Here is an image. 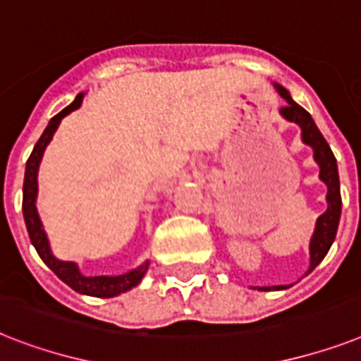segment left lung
Here are the masks:
<instances>
[{"instance_id": "1", "label": "left lung", "mask_w": 361, "mask_h": 361, "mask_svg": "<svg viewBox=\"0 0 361 361\" xmlns=\"http://www.w3.org/2000/svg\"><path fill=\"white\" fill-rule=\"evenodd\" d=\"M278 94L286 99V105L280 109V114L289 122L300 126L302 130V142L313 148V159L319 165L321 172L319 178L326 185V211L319 216L315 222V231H313L312 241H310V269L307 272H312L319 263L323 262L324 256L328 254L330 247H332L334 239H336V231H338L339 216H341V192H339V174H338V163L334 157L330 146L321 135L319 128L313 122L312 114L307 113L304 107L293 102L291 94L287 92L283 87L274 83ZM259 291H280V289H287L286 286H274V287H257Z\"/></svg>"}]
</instances>
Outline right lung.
Wrapping results in <instances>:
<instances>
[{
	"instance_id": "add662e5",
	"label": "right lung",
	"mask_w": 361,
	"mask_h": 361,
	"mask_svg": "<svg viewBox=\"0 0 361 361\" xmlns=\"http://www.w3.org/2000/svg\"><path fill=\"white\" fill-rule=\"evenodd\" d=\"M83 92L75 96V99L68 107H64L59 114H55L54 118L49 120L48 128L44 130L42 137L38 139V142L35 145L33 152L29 155L27 165H25V178H23V221H25V226H27L29 239L33 243V247L37 248L38 256L42 257V262L51 269V271L57 274L61 280H63L66 286H70L74 291L81 293V295H89V297H99V298H111L116 297L120 293L130 291L131 287H135L137 283H140L142 276L148 271V265L150 263L146 262L140 267L133 269V271L126 272V274H118V276H85L79 272V267L74 262H61L51 254V248H49V241L46 231L42 228V222H40V216H38L37 211V195H38V166H40V161H42L44 150L46 146L49 145V140L54 139V133L57 131L61 120L70 114L72 111H75L83 102Z\"/></svg>"
}]
</instances>
